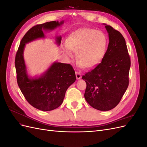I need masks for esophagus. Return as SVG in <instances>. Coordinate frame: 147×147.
<instances>
[{"label":"esophagus","mask_w":147,"mask_h":147,"mask_svg":"<svg viewBox=\"0 0 147 147\" xmlns=\"http://www.w3.org/2000/svg\"><path fill=\"white\" fill-rule=\"evenodd\" d=\"M75 75H76V77H77V79H80L82 78V75H81L80 73L76 72H75Z\"/></svg>","instance_id":"obj_1"}]
</instances>
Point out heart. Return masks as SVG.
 Segmentation results:
<instances>
[{"mask_svg": "<svg viewBox=\"0 0 147 147\" xmlns=\"http://www.w3.org/2000/svg\"><path fill=\"white\" fill-rule=\"evenodd\" d=\"M64 51L69 56L70 50L77 52L78 63L85 68L96 65L103 58L107 46L106 35L100 30L91 28L80 29L71 34L66 40Z\"/></svg>", "mask_w": 147, "mask_h": 147, "instance_id": "obj_1", "label": "heart"}]
</instances>
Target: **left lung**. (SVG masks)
I'll list each match as a JSON object with an SVG mask.
<instances>
[{
    "mask_svg": "<svg viewBox=\"0 0 147 147\" xmlns=\"http://www.w3.org/2000/svg\"><path fill=\"white\" fill-rule=\"evenodd\" d=\"M108 48L102 62L83 75L86 88L84 98L92 107L101 111L115 108L129 85L131 59L125 39L119 31L106 25Z\"/></svg>",
    "mask_w": 147,
    "mask_h": 147,
    "instance_id": "obj_1",
    "label": "left lung"
}]
</instances>
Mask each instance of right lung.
<instances>
[{
	"instance_id": "1",
	"label": "right lung",
	"mask_w": 147,
	"mask_h": 147,
	"mask_svg": "<svg viewBox=\"0 0 147 147\" xmlns=\"http://www.w3.org/2000/svg\"><path fill=\"white\" fill-rule=\"evenodd\" d=\"M63 21H50L30 28L20 42L15 56L17 83L25 99L34 107L42 111L57 109L64 100L67 88L76 80L75 70L69 64L54 63L39 78H30L23 57L25 43L45 37L43 30H53ZM59 45L61 37H56Z\"/></svg>"
}]
</instances>
